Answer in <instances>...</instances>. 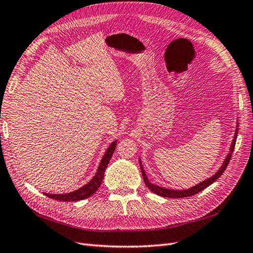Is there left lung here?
Returning <instances> with one entry per match:
<instances>
[{
	"instance_id": "1",
	"label": "left lung",
	"mask_w": 253,
	"mask_h": 253,
	"mask_svg": "<svg viewBox=\"0 0 253 253\" xmlns=\"http://www.w3.org/2000/svg\"><path fill=\"white\" fill-rule=\"evenodd\" d=\"M236 136H237V128L235 131V135H234V138L232 140V143H231V148H230V153L227 155L225 162L223 164V166H221L219 168V170L214 174L213 176H211L210 178L206 179L202 182L198 183V185H195L194 187L190 188V189H187V190H171V189H167V188H163V187H159V186H156L154 185V183H152L149 181L147 175H145L144 173V170L143 168L141 166V162L139 160V164H140V167H141V173H142V177H143V180H144V183L145 186H147L150 191H152L153 193H155L157 195H160L163 197H171V198H181V197H188V196H191V195H194L198 192H201V191H203L204 189H206L207 187H209L211 183H213L214 181H215L216 179L219 178V176L224 173V171L226 170L227 166L229 165V162H230L231 159V156H232V153H233V150H234V145H235V141H236Z\"/></svg>"
}]
</instances>
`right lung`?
<instances>
[{"label":"right lung","mask_w":253,"mask_h":253,"mask_svg":"<svg viewBox=\"0 0 253 253\" xmlns=\"http://www.w3.org/2000/svg\"><path fill=\"white\" fill-rule=\"evenodd\" d=\"M116 144H117L116 140L111 143L108 150H106L103 158L101 159L100 165H99L98 170L93 177V179H91L88 183H86L85 186H83L80 189L74 191V192H70V193H65V194L45 193V195L52 198V200H57L60 202H77V201L84 200V198H87V197L93 195L101 185V181H102L103 176H104V171L106 169V167H108V165H109V162H110V159L115 151V148H116Z\"/></svg>","instance_id":"obj_1"}]
</instances>
